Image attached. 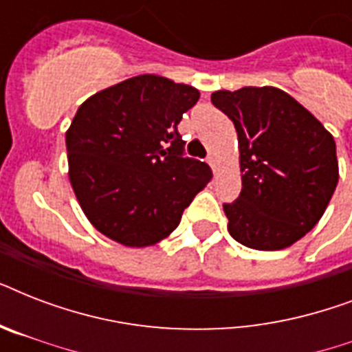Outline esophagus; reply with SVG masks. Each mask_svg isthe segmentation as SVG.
<instances>
[{"label":"esophagus","instance_id":"1","mask_svg":"<svg viewBox=\"0 0 352 352\" xmlns=\"http://www.w3.org/2000/svg\"><path fill=\"white\" fill-rule=\"evenodd\" d=\"M206 162H208V164L212 166V168H215V162H217V160H215V155L210 153L208 157H206Z\"/></svg>","mask_w":352,"mask_h":352}]
</instances>
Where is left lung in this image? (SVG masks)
Returning <instances> with one entry per match:
<instances>
[{
  "label": "left lung",
  "instance_id": "8db88e82",
  "mask_svg": "<svg viewBox=\"0 0 352 352\" xmlns=\"http://www.w3.org/2000/svg\"><path fill=\"white\" fill-rule=\"evenodd\" d=\"M234 122L243 188L225 203L228 232L256 250H281L312 230L338 184L333 135L278 87L215 91Z\"/></svg>",
  "mask_w": 352,
  "mask_h": 352
}]
</instances>
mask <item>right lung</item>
<instances>
[{"mask_svg":"<svg viewBox=\"0 0 352 352\" xmlns=\"http://www.w3.org/2000/svg\"><path fill=\"white\" fill-rule=\"evenodd\" d=\"M199 91L140 74L96 93L65 133L69 179L96 230L126 246H149L181 223L212 170L184 155L182 115Z\"/></svg>","mask_w":352,"mask_h":352,"instance_id":"add662e5","label":"right lung"}]
</instances>
